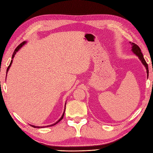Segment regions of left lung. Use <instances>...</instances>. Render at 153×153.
Wrapping results in <instances>:
<instances>
[{
  "label": "left lung",
  "mask_w": 153,
  "mask_h": 153,
  "mask_svg": "<svg viewBox=\"0 0 153 153\" xmlns=\"http://www.w3.org/2000/svg\"><path fill=\"white\" fill-rule=\"evenodd\" d=\"M131 45H132V51L134 52V53L136 54L137 56L139 57L141 61V62H142V64L145 65V68H146V69H147V76L149 75V69H148V64H147L146 61L145 60V59L143 58V54L141 53V49L136 44L134 43H132Z\"/></svg>",
  "instance_id": "8db88e82"
}]
</instances>
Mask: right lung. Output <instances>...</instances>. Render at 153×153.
Instances as JSON below:
<instances>
[{
  "label": "right lung",
  "mask_w": 153,
  "mask_h": 153,
  "mask_svg": "<svg viewBox=\"0 0 153 153\" xmlns=\"http://www.w3.org/2000/svg\"><path fill=\"white\" fill-rule=\"evenodd\" d=\"M25 43H26V42H22L20 45H19L17 47V48H16V49H15V51H14V52H13V55H12V59L14 58V56H15V54H16V53H17V52L19 51V48L22 47V46H23V45H25ZM12 60H11V62H10V65H9V66L8 67V68H7V71H6V74H7V72H8V71L9 70V68H10V67L11 66V65H12ZM64 113H65V111H64V114H63V115H62V116L61 117V118L60 119H59V120L58 121H56V122L55 123H54V124H53V125H48V126H47H47H54V125H55L56 124H57L58 123V122H59V121H60L62 120V119H63V117H64ZM31 126H32V127H33V128H39L40 127V126H33V125H30ZM41 127H42V128H43V127H45V126H41Z\"/></svg>",
  "instance_id": "obj_1"
}]
</instances>
